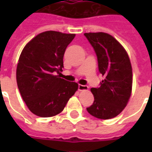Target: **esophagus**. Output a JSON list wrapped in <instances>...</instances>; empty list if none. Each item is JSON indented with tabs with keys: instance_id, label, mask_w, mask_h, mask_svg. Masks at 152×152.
Returning a JSON list of instances; mask_svg holds the SVG:
<instances>
[{
	"instance_id": "1",
	"label": "esophagus",
	"mask_w": 152,
	"mask_h": 152,
	"mask_svg": "<svg viewBox=\"0 0 152 152\" xmlns=\"http://www.w3.org/2000/svg\"><path fill=\"white\" fill-rule=\"evenodd\" d=\"M88 86H83V85H79L78 86V89L80 91H82V90H88Z\"/></svg>"
}]
</instances>
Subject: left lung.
<instances>
[{"mask_svg":"<svg viewBox=\"0 0 152 152\" xmlns=\"http://www.w3.org/2000/svg\"><path fill=\"white\" fill-rule=\"evenodd\" d=\"M95 51L99 72L104 76L99 88H92L94 97L87 111L102 120L115 117L127 105L132 92L133 73L130 60L124 47L104 32L85 33Z\"/></svg>","mask_w":152,"mask_h":152,"instance_id":"obj_1","label":"left lung"}]
</instances>
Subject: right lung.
Wrapping results in <instances>:
<instances>
[{"mask_svg":"<svg viewBox=\"0 0 152 152\" xmlns=\"http://www.w3.org/2000/svg\"><path fill=\"white\" fill-rule=\"evenodd\" d=\"M75 34L47 31L38 34L22 51L16 70L18 88L33 114L50 117L63 111L78 84L60 78L63 55Z\"/></svg>","mask_w":152,"mask_h":152,"instance_id":"right-lung-1","label":"right lung"}]
</instances>
